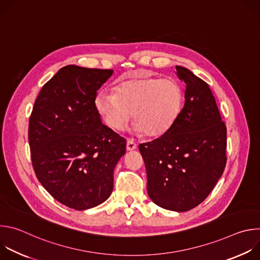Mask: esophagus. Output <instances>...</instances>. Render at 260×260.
Instances as JSON below:
<instances>
[{
    "instance_id": "34e87169",
    "label": "esophagus",
    "mask_w": 260,
    "mask_h": 260,
    "mask_svg": "<svg viewBox=\"0 0 260 260\" xmlns=\"http://www.w3.org/2000/svg\"><path fill=\"white\" fill-rule=\"evenodd\" d=\"M137 148V144L133 140H128L126 143V150L127 151H133Z\"/></svg>"
}]
</instances>
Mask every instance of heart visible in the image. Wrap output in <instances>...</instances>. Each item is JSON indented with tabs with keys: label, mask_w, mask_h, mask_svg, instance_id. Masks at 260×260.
Returning <instances> with one entry per match:
<instances>
[{
	"label": "heart",
	"mask_w": 260,
	"mask_h": 260,
	"mask_svg": "<svg viewBox=\"0 0 260 260\" xmlns=\"http://www.w3.org/2000/svg\"><path fill=\"white\" fill-rule=\"evenodd\" d=\"M182 101L183 91L175 80L140 76L121 82L115 92H99L95 108L111 128L121 131L134 113V131L157 138L176 121Z\"/></svg>",
	"instance_id": "b5f03b06"
}]
</instances>
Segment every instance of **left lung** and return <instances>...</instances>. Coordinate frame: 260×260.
I'll return each instance as SVG.
<instances>
[{
	"label": "left lung",
	"mask_w": 260,
	"mask_h": 260,
	"mask_svg": "<svg viewBox=\"0 0 260 260\" xmlns=\"http://www.w3.org/2000/svg\"><path fill=\"white\" fill-rule=\"evenodd\" d=\"M176 70L186 84L184 106L166 134L139 149L151 201L185 212L207 199L224 171L226 126L209 85L186 68Z\"/></svg>",
	"instance_id": "8db88e82"
}]
</instances>
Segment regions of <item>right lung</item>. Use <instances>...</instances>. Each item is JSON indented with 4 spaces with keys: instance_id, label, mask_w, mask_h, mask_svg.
Masks as SVG:
<instances>
[{
    "instance_id": "add662e5",
    "label": "right lung",
    "mask_w": 260,
    "mask_h": 260,
    "mask_svg": "<svg viewBox=\"0 0 260 260\" xmlns=\"http://www.w3.org/2000/svg\"><path fill=\"white\" fill-rule=\"evenodd\" d=\"M113 70L61 68L42 87L28 124L34 171L60 204L87 210L113 190V172L126 141L102 123L96 91Z\"/></svg>"
}]
</instances>
